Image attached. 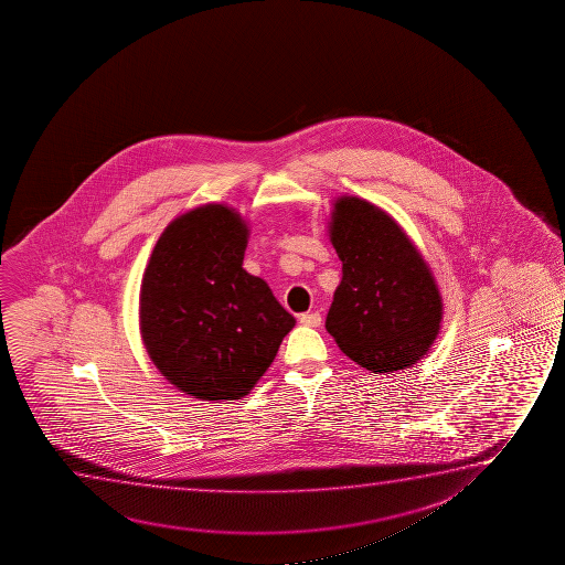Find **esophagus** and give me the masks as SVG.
<instances>
[{
	"label": "esophagus",
	"instance_id": "34e87169",
	"mask_svg": "<svg viewBox=\"0 0 565 565\" xmlns=\"http://www.w3.org/2000/svg\"><path fill=\"white\" fill-rule=\"evenodd\" d=\"M302 326H312V328H318V326L322 324V317L318 315V312H305L299 317Z\"/></svg>",
	"mask_w": 565,
	"mask_h": 565
}]
</instances>
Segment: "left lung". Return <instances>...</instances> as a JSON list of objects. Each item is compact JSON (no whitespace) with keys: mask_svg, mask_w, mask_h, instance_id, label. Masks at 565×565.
I'll return each mask as SVG.
<instances>
[{"mask_svg":"<svg viewBox=\"0 0 565 565\" xmlns=\"http://www.w3.org/2000/svg\"><path fill=\"white\" fill-rule=\"evenodd\" d=\"M330 241L341 281L326 330L366 371L394 372L420 361L440 332V289L409 235L359 196L333 204Z\"/></svg>","mask_w":565,"mask_h":565,"instance_id":"8db88e82","label":"left lung"}]
</instances>
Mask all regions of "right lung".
<instances>
[{
  "instance_id": "1",
  "label": "right lung",
  "mask_w": 565,
  "mask_h": 565,
  "mask_svg": "<svg viewBox=\"0 0 565 565\" xmlns=\"http://www.w3.org/2000/svg\"><path fill=\"white\" fill-rule=\"evenodd\" d=\"M247 222L225 204L175 217L140 286V335L173 386L204 402L250 394L295 326L263 278L243 268Z\"/></svg>"
}]
</instances>
